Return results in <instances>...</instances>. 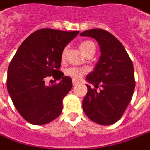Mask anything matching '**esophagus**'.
I'll return each instance as SVG.
<instances>
[{
	"instance_id": "esophagus-1",
	"label": "esophagus",
	"mask_w": 150,
	"mask_h": 150,
	"mask_svg": "<svg viewBox=\"0 0 150 150\" xmlns=\"http://www.w3.org/2000/svg\"><path fill=\"white\" fill-rule=\"evenodd\" d=\"M78 83H79V81H77V80H76V79H73V86L77 85Z\"/></svg>"
}]
</instances>
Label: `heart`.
Wrapping results in <instances>:
<instances>
[{
	"instance_id": "b5f03b06",
	"label": "heart",
	"mask_w": 150,
	"mask_h": 150,
	"mask_svg": "<svg viewBox=\"0 0 150 150\" xmlns=\"http://www.w3.org/2000/svg\"><path fill=\"white\" fill-rule=\"evenodd\" d=\"M80 50H81V52L83 54H85L88 50L91 48H95V45L92 42L90 41H85L82 42L79 45ZM67 53V48H64L62 51V59H64ZM85 73V70L84 69H79V68H70L66 70V74L69 75L70 77H74V78H79V77H82V75Z\"/></svg>"
}]
</instances>
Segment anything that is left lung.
Returning a JSON list of instances; mask_svg holds the SVG:
<instances>
[{
    "instance_id": "8db88e82",
    "label": "left lung",
    "mask_w": 150,
    "mask_h": 150,
    "mask_svg": "<svg viewBox=\"0 0 150 150\" xmlns=\"http://www.w3.org/2000/svg\"><path fill=\"white\" fill-rule=\"evenodd\" d=\"M96 40L100 56L86 79L100 91L86 84L87 93L82 100L86 115L98 124L115 123L124 113L135 90L134 67L132 59L117 39L107 31L94 28L80 34Z\"/></svg>"
}]
</instances>
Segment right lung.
<instances>
[{
    "label": "right lung",
    "mask_w": 150,
    "mask_h": 150,
    "mask_svg": "<svg viewBox=\"0 0 150 150\" xmlns=\"http://www.w3.org/2000/svg\"><path fill=\"white\" fill-rule=\"evenodd\" d=\"M78 33L38 30L23 41L10 62L7 90L14 107L31 124H46L60 115L63 100L73 86L72 79L59 70L62 51ZM48 76L60 83L45 86Z\"/></svg>",
    "instance_id": "add662e5"
}]
</instances>
